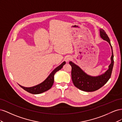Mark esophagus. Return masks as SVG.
Here are the masks:
<instances>
[{"instance_id": "esophagus-1", "label": "esophagus", "mask_w": 122, "mask_h": 122, "mask_svg": "<svg viewBox=\"0 0 122 122\" xmlns=\"http://www.w3.org/2000/svg\"><path fill=\"white\" fill-rule=\"evenodd\" d=\"M70 60H71V56H67L66 58V61L67 62H68Z\"/></svg>"}]
</instances>
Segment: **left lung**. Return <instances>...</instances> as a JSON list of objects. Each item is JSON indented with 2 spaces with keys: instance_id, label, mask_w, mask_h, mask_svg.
I'll return each mask as SVG.
<instances>
[{
  "instance_id": "8db88e82",
  "label": "left lung",
  "mask_w": 122,
  "mask_h": 122,
  "mask_svg": "<svg viewBox=\"0 0 122 122\" xmlns=\"http://www.w3.org/2000/svg\"><path fill=\"white\" fill-rule=\"evenodd\" d=\"M100 34L103 40L109 43L112 50L111 64L109 66V69L104 74L97 77L91 76L84 73L78 66L72 61L69 62L72 67L71 76L73 84L76 87L83 91L89 92L99 90L108 81L111 77L114 62L112 48L110 44V39L105 31L101 29L100 30Z\"/></svg>"
}]
</instances>
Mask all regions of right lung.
Masks as SVG:
<instances>
[{
	"label": "right lung",
	"instance_id": "add662e5",
	"mask_svg": "<svg viewBox=\"0 0 122 122\" xmlns=\"http://www.w3.org/2000/svg\"><path fill=\"white\" fill-rule=\"evenodd\" d=\"M66 64V62L64 61L58 67L55 68L53 71L51 72V73L47 77L46 79L43 81L42 83H40L37 86L31 87H25L19 85V86L24 89L25 91H27L29 93L32 94H39L45 92L48 90H49L52 87L54 82V76L56 72L61 70L63 66Z\"/></svg>",
	"mask_w": 122,
	"mask_h": 122
}]
</instances>
